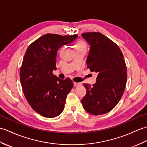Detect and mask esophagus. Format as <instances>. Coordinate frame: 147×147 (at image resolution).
<instances>
[{"label":"esophagus","mask_w":147,"mask_h":147,"mask_svg":"<svg viewBox=\"0 0 147 147\" xmlns=\"http://www.w3.org/2000/svg\"><path fill=\"white\" fill-rule=\"evenodd\" d=\"M80 85L79 83H77V82H74V87H77V86H79Z\"/></svg>","instance_id":"esophagus-1"}]
</instances>
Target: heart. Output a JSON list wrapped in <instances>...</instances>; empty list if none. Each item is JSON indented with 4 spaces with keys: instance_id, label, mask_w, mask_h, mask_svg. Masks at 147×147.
<instances>
[{
    "instance_id": "obj_1",
    "label": "heart",
    "mask_w": 147,
    "mask_h": 147,
    "mask_svg": "<svg viewBox=\"0 0 147 147\" xmlns=\"http://www.w3.org/2000/svg\"><path fill=\"white\" fill-rule=\"evenodd\" d=\"M86 48V44L85 42L82 40H78L76 43L74 45V49L75 50H77V49H79V48Z\"/></svg>"
}]
</instances>
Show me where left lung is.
I'll return each instance as SVG.
<instances>
[{
    "label": "left lung",
    "instance_id": "obj_1",
    "mask_svg": "<svg viewBox=\"0 0 147 147\" xmlns=\"http://www.w3.org/2000/svg\"><path fill=\"white\" fill-rule=\"evenodd\" d=\"M82 36L90 46L87 68L97 77L92 86L84 84L87 92L81 102L87 113L101 115L111 111L121 98L127 80L125 61L118 45L102 34L89 32Z\"/></svg>",
    "mask_w": 147,
    "mask_h": 147
}]
</instances>
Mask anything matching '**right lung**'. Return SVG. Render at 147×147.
Wrapping results in <instances>:
<instances>
[{"label": "right lung", "instance_id": "right-lung-1", "mask_svg": "<svg viewBox=\"0 0 147 147\" xmlns=\"http://www.w3.org/2000/svg\"><path fill=\"white\" fill-rule=\"evenodd\" d=\"M77 36L46 34L26 51L20 69L22 89L29 105L45 118H55L62 113L67 94L73 87L71 79H60L53 71L57 69L58 50Z\"/></svg>", "mask_w": 147, "mask_h": 147}]
</instances>
